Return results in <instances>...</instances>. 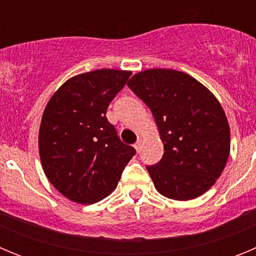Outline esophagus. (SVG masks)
Segmentation results:
<instances>
[{
  "label": "esophagus",
  "mask_w": 256,
  "mask_h": 256,
  "mask_svg": "<svg viewBox=\"0 0 256 256\" xmlns=\"http://www.w3.org/2000/svg\"><path fill=\"white\" fill-rule=\"evenodd\" d=\"M134 148H136V151H137V152H140V151H141V148H142V141H141V140H138V141L136 142Z\"/></svg>",
  "instance_id": "1"
}]
</instances>
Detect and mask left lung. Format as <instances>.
Masks as SVG:
<instances>
[{
  "label": "left lung",
  "instance_id": "1",
  "mask_svg": "<svg viewBox=\"0 0 256 256\" xmlns=\"http://www.w3.org/2000/svg\"><path fill=\"white\" fill-rule=\"evenodd\" d=\"M128 87L150 108L164 144L162 160L146 166L155 188L180 201L202 195L220 177L230 155V124L219 101L178 70H144Z\"/></svg>",
  "mask_w": 256,
  "mask_h": 256
}]
</instances>
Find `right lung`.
Returning <instances> with one entry per match:
<instances>
[{
  "mask_svg": "<svg viewBox=\"0 0 256 256\" xmlns=\"http://www.w3.org/2000/svg\"><path fill=\"white\" fill-rule=\"evenodd\" d=\"M130 74L114 69L79 74L44 108L38 136L42 168L52 186L74 202L94 204L110 195L136 154L106 119Z\"/></svg>",
  "mask_w": 256,
  "mask_h": 256,
  "instance_id": "obj_1",
  "label": "right lung"
}]
</instances>
